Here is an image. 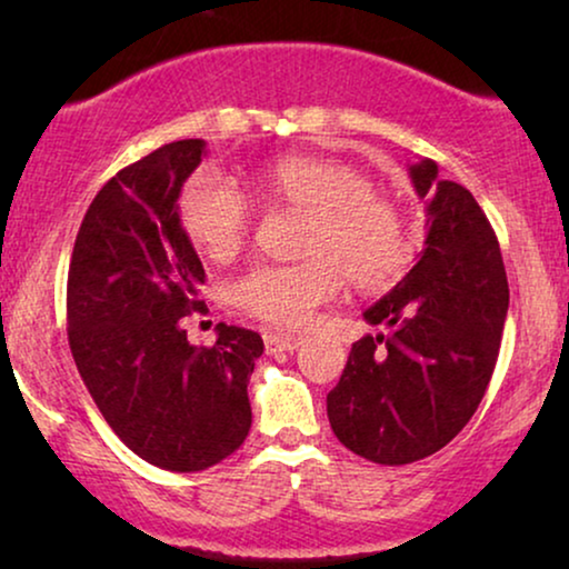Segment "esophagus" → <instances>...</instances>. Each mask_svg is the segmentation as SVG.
Instances as JSON below:
<instances>
[{"mask_svg": "<svg viewBox=\"0 0 569 569\" xmlns=\"http://www.w3.org/2000/svg\"><path fill=\"white\" fill-rule=\"evenodd\" d=\"M263 345H267V352H295L302 345V339L277 331H263Z\"/></svg>", "mask_w": 569, "mask_h": 569, "instance_id": "34e87169", "label": "esophagus"}]
</instances>
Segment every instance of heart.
<instances>
[{
  "label": "heart",
  "instance_id": "obj_1",
  "mask_svg": "<svg viewBox=\"0 0 569 569\" xmlns=\"http://www.w3.org/2000/svg\"><path fill=\"white\" fill-rule=\"evenodd\" d=\"M269 204L306 214L298 256L306 261L248 269L230 284L240 313L277 329H300L337 292L339 277L357 290H383L411 261L407 220L360 170L339 160L287 154L256 173ZM178 214L191 243L214 261H230L251 232L243 193L201 170L183 186Z\"/></svg>",
  "mask_w": 569,
  "mask_h": 569
}]
</instances>
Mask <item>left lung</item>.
I'll return each instance as SVG.
<instances>
[{"instance_id":"left-lung-1","label":"left lung","mask_w":569,"mask_h":569,"mask_svg":"<svg viewBox=\"0 0 569 569\" xmlns=\"http://www.w3.org/2000/svg\"><path fill=\"white\" fill-rule=\"evenodd\" d=\"M425 207V251L365 310L386 331L355 341L326 396L331 430L372 463H415L446 448L485 399L508 316L500 243L469 189L440 181L438 162L409 166Z\"/></svg>"}]
</instances>
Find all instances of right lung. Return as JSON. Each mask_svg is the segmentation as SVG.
<instances>
[{"mask_svg": "<svg viewBox=\"0 0 569 569\" xmlns=\"http://www.w3.org/2000/svg\"><path fill=\"white\" fill-rule=\"evenodd\" d=\"M204 147L181 139L119 170L84 214L67 279L69 347L92 401L139 458L178 473L243 446L263 352L259 333L228 323L214 347L186 339L183 318L204 308V267L178 197Z\"/></svg>", "mask_w": 569, "mask_h": 569, "instance_id": "obj_1", "label": "right lung"}]
</instances>
